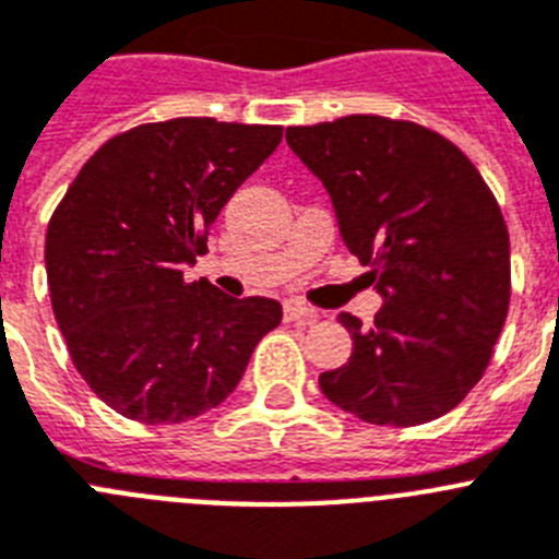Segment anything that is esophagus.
I'll return each instance as SVG.
<instances>
[{
  "label": "esophagus",
  "instance_id": "1",
  "mask_svg": "<svg viewBox=\"0 0 559 559\" xmlns=\"http://www.w3.org/2000/svg\"><path fill=\"white\" fill-rule=\"evenodd\" d=\"M314 320L318 314H314V309L304 307V304H298V300H286L284 304V320L289 323V320Z\"/></svg>",
  "mask_w": 559,
  "mask_h": 559
}]
</instances>
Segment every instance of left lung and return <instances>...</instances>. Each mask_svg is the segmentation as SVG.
<instances>
[{
  "instance_id": "obj_1",
  "label": "left lung",
  "mask_w": 559,
  "mask_h": 559,
  "mask_svg": "<svg viewBox=\"0 0 559 559\" xmlns=\"http://www.w3.org/2000/svg\"><path fill=\"white\" fill-rule=\"evenodd\" d=\"M286 143L323 182L340 239L382 298L371 326L337 314L352 357L320 373V391L371 425L439 419L481 380L507 320L501 207L450 140L407 120L289 126Z\"/></svg>"
}]
</instances>
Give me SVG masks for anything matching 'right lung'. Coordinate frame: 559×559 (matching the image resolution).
Wrapping results in <instances>:
<instances>
[{
    "mask_svg": "<svg viewBox=\"0 0 559 559\" xmlns=\"http://www.w3.org/2000/svg\"><path fill=\"white\" fill-rule=\"evenodd\" d=\"M281 132L213 118L138 126L86 159L52 213L45 261L58 329L86 385L126 419L177 425L222 405L281 323L278 300L182 278Z\"/></svg>",
    "mask_w": 559,
    "mask_h": 559,
    "instance_id": "right-lung-1",
    "label": "right lung"
}]
</instances>
